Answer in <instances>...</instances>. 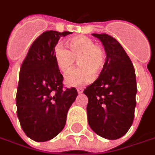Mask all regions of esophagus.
<instances>
[{
    "label": "esophagus",
    "instance_id": "esophagus-1",
    "mask_svg": "<svg viewBox=\"0 0 155 155\" xmlns=\"http://www.w3.org/2000/svg\"><path fill=\"white\" fill-rule=\"evenodd\" d=\"M77 92L79 94H82L83 93V89L82 88H77Z\"/></svg>",
    "mask_w": 155,
    "mask_h": 155
}]
</instances>
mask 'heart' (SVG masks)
Masks as SVG:
<instances>
[{
  "label": "heart",
  "mask_w": 155,
  "mask_h": 155,
  "mask_svg": "<svg viewBox=\"0 0 155 155\" xmlns=\"http://www.w3.org/2000/svg\"><path fill=\"white\" fill-rule=\"evenodd\" d=\"M66 45L69 51L60 45L54 49V60L58 68L66 74L74 67L76 60L81 66L67 75L66 84L71 87H80L91 83L94 74H100L105 64V52L103 47L85 35L70 39Z\"/></svg>",
  "instance_id": "heart-1"
}]
</instances>
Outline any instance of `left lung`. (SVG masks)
Instances as JSON below:
<instances>
[{
	"instance_id": "left-lung-1",
	"label": "left lung",
	"mask_w": 155,
	"mask_h": 155,
	"mask_svg": "<svg viewBox=\"0 0 155 155\" xmlns=\"http://www.w3.org/2000/svg\"><path fill=\"white\" fill-rule=\"evenodd\" d=\"M100 39L106 53L100 76L86 87L88 123L98 135L107 140L124 136L132 125L136 105L134 68L122 45L107 34H92Z\"/></svg>"
}]
</instances>
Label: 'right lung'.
Segmentation results:
<instances>
[{
	"instance_id": "add662e5",
	"label": "right lung",
	"mask_w": 155,
	"mask_h": 155,
	"mask_svg": "<svg viewBox=\"0 0 155 155\" xmlns=\"http://www.w3.org/2000/svg\"><path fill=\"white\" fill-rule=\"evenodd\" d=\"M71 33H42L32 43L21 67L17 116L25 134L36 142L51 140L61 132L68 110L78 95L75 88L63 89V75L54 60L58 41Z\"/></svg>"
}]
</instances>
